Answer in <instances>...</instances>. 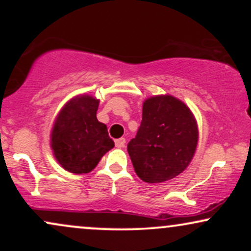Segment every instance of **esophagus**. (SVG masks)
I'll list each match as a JSON object with an SVG mask.
<instances>
[{"mask_svg":"<svg viewBox=\"0 0 251 251\" xmlns=\"http://www.w3.org/2000/svg\"><path fill=\"white\" fill-rule=\"evenodd\" d=\"M116 148H118V149H122V148H124V146H125V143H126V140H125V138H119V139H116Z\"/></svg>","mask_w":251,"mask_h":251,"instance_id":"1","label":"esophagus"}]
</instances>
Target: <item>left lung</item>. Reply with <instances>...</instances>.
<instances>
[{
	"label": "left lung",
	"mask_w": 251,
	"mask_h": 251,
	"mask_svg": "<svg viewBox=\"0 0 251 251\" xmlns=\"http://www.w3.org/2000/svg\"><path fill=\"white\" fill-rule=\"evenodd\" d=\"M197 142V124L188 106L171 96H157L144 102L142 123L127 151L140 179L162 183L188 168Z\"/></svg>",
	"instance_id": "8db88e82"
}]
</instances>
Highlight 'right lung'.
Segmentation results:
<instances>
[{"mask_svg": "<svg viewBox=\"0 0 251 251\" xmlns=\"http://www.w3.org/2000/svg\"><path fill=\"white\" fill-rule=\"evenodd\" d=\"M99 100L80 96L65 105L51 131V149L60 165L72 174H88L114 148L105 124L98 122Z\"/></svg>", "mask_w": 251, "mask_h": 251, "instance_id": "1", "label": "right lung"}]
</instances>
